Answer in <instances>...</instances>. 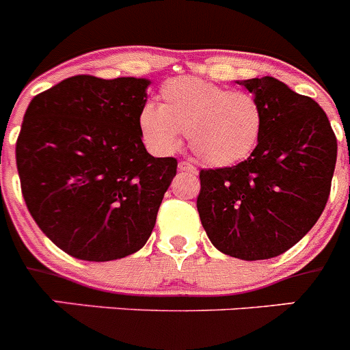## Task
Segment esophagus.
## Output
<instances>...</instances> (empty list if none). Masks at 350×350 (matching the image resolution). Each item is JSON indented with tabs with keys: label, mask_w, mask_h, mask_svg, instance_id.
<instances>
[{
	"label": "esophagus",
	"mask_w": 350,
	"mask_h": 350,
	"mask_svg": "<svg viewBox=\"0 0 350 350\" xmlns=\"http://www.w3.org/2000/svg\"><path fill=\"white\" fill-rule=\"evenodd\" d=\"M178 170H180V172H189V173H198L196 166H193V165H191V163H185V161H180V163H178Z\"/></svg>",
	"instance_id": "1"
}]
</instances>
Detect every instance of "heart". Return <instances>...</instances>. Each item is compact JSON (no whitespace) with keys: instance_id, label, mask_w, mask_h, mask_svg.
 I'll use <instances>...</instances> for the list:
<instances>
[{"instance_id":"obj_1","label":"heart","mask_w":350,"mask_h":350,"mask_svg":"<svg viewBox=\"0 0 350 350\" xmlns=\"http://www.w3.org/2000/svg\"><path fill=\"white\" fill-rule=\"evenodd\" d=\"M163 103H145L138 126L157 154H173L187 133L193 152L208 166L226 168L252 154L262 131V110L254 96L205 82L173 79L161 89Z\"/></svg>"}]
</instances>
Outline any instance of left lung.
<instances>
[{
	"mask_svg": "<svg viewBox=\"0 0 350 350\" xmlns=\"http://www.w3.org/2000/svg\"><path fill=\"white\" fill-rule=\"evenodd\" d=\"M262 110L249 157L231 168L202 170L198 212L222 254L258 261L298 243L326 206L336 138L323 108L273 77L237 80Z\"/></svg>",
	"mask_w": 350,
	"mask_h": 350,
	"instance_id": "left-lung-1",
	"label": "left lung"
}]
</instances>
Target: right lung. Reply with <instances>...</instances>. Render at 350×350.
Instances as JSON below:
<instances>
[{
	"mask_svg": "<svg viewBox=\"0 0 350 350\" xmlns=\"http://www.w3.org/2000/svg\"><path fill=\"white\" fill-rule=\"evenodd\" d=\"M148 79L77 75L36 94L24 113L15 159L24 202L66 254L113 261L147 243L175 157H154L138 116Z\"/></svg>",
	"mask_w": 350,
	"mask_h": 350,
	"instance_id": "1",
	"label": "right lung"
}]
</instances>
